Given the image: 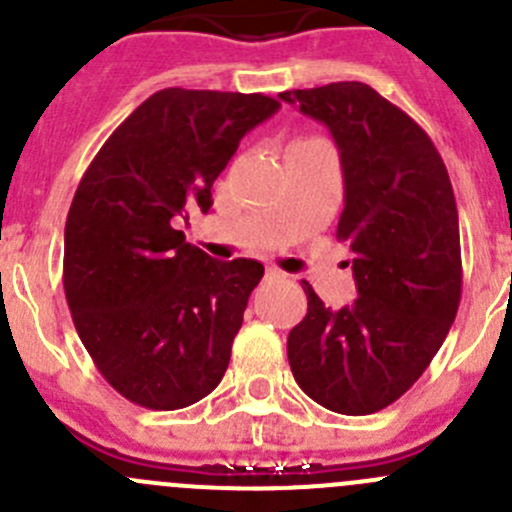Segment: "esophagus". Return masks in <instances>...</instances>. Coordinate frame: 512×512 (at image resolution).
I'll use <instances>...</instances> for the list:
<instances>
[{
	"mask_svg": "<svg viewBox=\"0 0 512 512\" xmlns=\"http://www.w3.org/2000/svg\"><path fill=\"white\" fill-rule=\"evenodd\" d=\"M282 275H285V272L277 270V267H267V277H270V280H275V277H282Z\"/></svg>",
	"mask_w": 512,
	"mask_h": 512,
	"instance_id": "1",
	"label": "esophagus"
}]
</instances>
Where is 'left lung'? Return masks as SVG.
<instances>
[{"instance_id":"left-lung-1","label":"left lung","mask_w":512,"mask_h":512,"mask_svg":"<svg viewBox=\"0 0 512 512\" xmlns=\"http://www.w3.org/2000/svg\"><path fill=\"white\" fill-rule=\"evenodd\" d=\"M327 124L340 150L357 300L332 312L305 282L307 315L287 337L302 393L340 415H370L415 385L443 345L463 292L448 170L428 132L362 82L280 92Z\"/></svg>"}]
</instances>
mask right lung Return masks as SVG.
Listing matches in <instances>:
<instances>
[{
  "instance_id": "right-lung-1",
  "label": "right lung",
  "mask_w": 512,
  "mask_h": 512,
  "mask_svg": "<svg viewBox=\"0 0 512 512\" xmlns=\"http://www.w3.org/2000/svg\"><path fill=\"white\" fill-rule=\"evenodd\" d=\"M277 107L260 92L160 89L79 180L64 225V295L89 357L130 403L187 408L230 365L265 267L212 260L175 220L210 210L212 182Z\"/></svg>"
}]
</instances>
